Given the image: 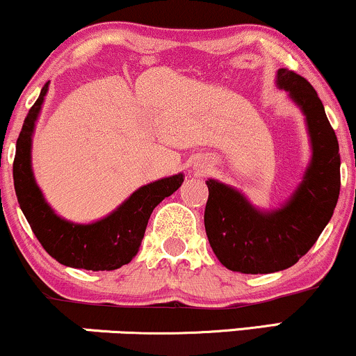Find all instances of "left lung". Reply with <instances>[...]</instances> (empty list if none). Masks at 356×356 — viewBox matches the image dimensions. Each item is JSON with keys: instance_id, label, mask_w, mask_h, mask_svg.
<instances>
[{"instance_id": "8db88e82", "label": "left lung", "mask_w": 356, "mask_h": 356, "mask_svg": "<svg viewBox=\"0 0 356 356\" xmlns=\"http://www.w3.org/2000/svg\"><path fill=\"white\" fill-rule=\"evenodd\" d=\"M277 87L303 110L312 138V162L293 197L281 209L261 212L241 192L206 181L207 239L224 266L244 275H268L296 264L320 238L340 195V147L316 90L288 68L277 70Z\"/></svg>"}]
</instances>
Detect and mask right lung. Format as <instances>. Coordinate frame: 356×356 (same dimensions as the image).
Segmentation results:
<instances>
[{
	"label": "right lung",
	"instance_id": "right-lung-1",
	"mask_svg": "<svg viewBox=\"0 0 356 356\" xmlns=\"http://www.w3.org/2000/svg\"><path fill=\"white\" fill-rule=\"evenodd\" d=\"M44 83L30 108L16 140L13 181L18 204L36 239L63 266L87 271H112L130 263L144 239L147 222L159 202L181 187L182 174L140 187L105 219L93 224H73L58 218L44 202L31 172V134L47 95Z\"/></svg>",
	"mask_w": 356,
	"mask_h": 356
}]
</instances>
